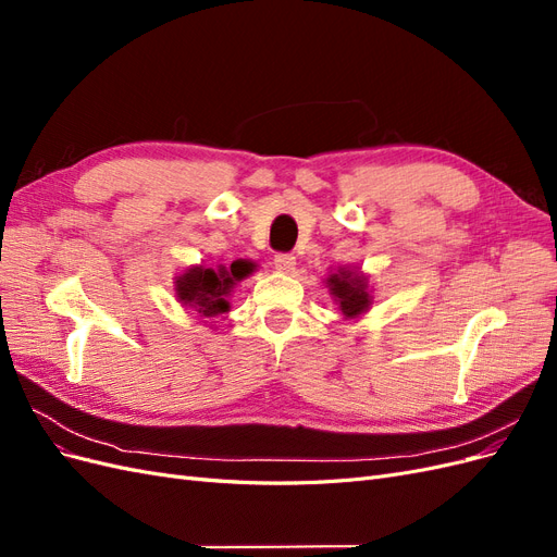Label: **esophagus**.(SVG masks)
Instances as JSON below:
<instances>
[{
    "label": "esophagus",
    "mask_w": 557,
    "mask_h": 557,
    "mask_svg": "<svg viewBox=\"0 0 557 557\" xmlns=\"http://www.w3.org/2000/svg\"><path fill=\"white\" fill-rule=\"evenodd\" d=\"M295 256H290V252H278V256L274 258V267L278 269V272L283 274H290L295 272Z\"/></svg>",
    "instance_id": "1"
}]
</instances>
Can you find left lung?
I'll list each match as a JSON object with an SVG mask.
<instances>
[{
  "label": "left lung",
  "instance_id": "1",
  "mask_svg": "<svg viewBox=\"0 0 557 557\" xmlns=\"http://www.w3.org/2000/svg\"><path fill=\"white\" fill-rule=\"evenodd\" d=\"M325 283L330 288V295L334 297L336 305H339L344 318H358L372 307L369 278L362 272H358V269L339 267L325 278Z\"/></svg>",
  "mask_w": 557,
  "mask_h": 557
}]
</instances>
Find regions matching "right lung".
Returning a JSON list of instances; mask_svg holds the SVG:
<instances>
[{"label": "right lung", "mask_w": 557, "mask_h": 557, "mask_svg": "<svg viewBox=\"0 0 557 557\" xmlns=\"http://www.w3.org/2000/svg\"><path fill=\"white\" fill-rule=\"evenodd\" d=\"M256 262L234 260L230 267H190L174 281L176 297L183 307L193 309L201 318H215L230 311V293L234 285L252 274Z\"/></svg>", "instance_id": "add662e5"}]
</instances>
